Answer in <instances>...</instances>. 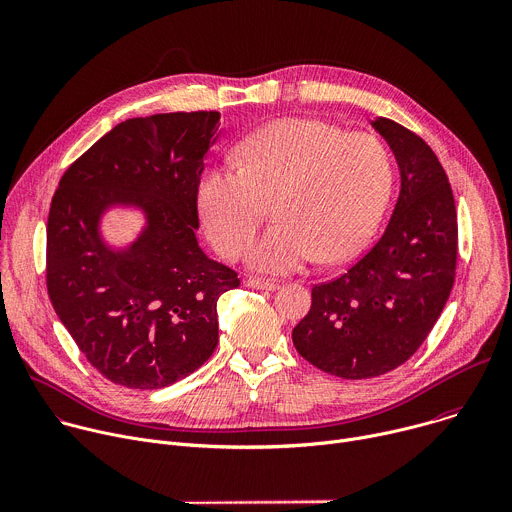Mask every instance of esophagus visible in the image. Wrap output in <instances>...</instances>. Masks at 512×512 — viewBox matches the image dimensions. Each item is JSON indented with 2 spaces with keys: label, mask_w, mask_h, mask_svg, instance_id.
I'll return each instance as SVG.
<instances>
[{
  "label": "esophagus",
  "mask_w": 512,
  "mask_h": 512,
  "mask_svg": "<svg viewBox=\"0 0 512 512\" xmlns=\"http://www.w3.org/2000/svg\"><path fill=\"white\" fill-rule=\"evenodd\" d=\"M247 285H249V287H255V289H267V291H273V289L279 287L277 281L263 279V277H249V279H247Z\"/></svg>",
  "instance_id": "obj_1"
}]
</instances>
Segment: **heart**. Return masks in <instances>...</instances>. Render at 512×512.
I'll use <instances>...</instances> for the list:
<instances>
[{"mask_svg": "<svg viewBox=\"0 0 512 512\" xmlns=\"http://www.w3.org/2000/svg\"><path fill=\"white\" fill-rule=\"evenodd\" d=\"M239 162L202 172L198 214L214 249L233 261L249 249L273 204L277 225L249 253V261L269 273L360 253L393 190L391 156L379 137L342 133L318 119L261 127L243 141Z\"/></svg>", "mask_w": 512, "mask_h": 512, "instance_id": "1", "label": "heart"}]
</instances>
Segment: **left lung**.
Returning <instances> with one entry per match:
<instances>
[{"label": "left lung", "mask_w": 512, "mask_h": 512, "mask_svg": "<svg viewBox=\"0 0 512 512\" xmlns=\"http://www.w3.org/2000/svg\"><path fill=\"white\" fill-rule=\"evenodd\" d=\"M401 170L383 237L346 273L312 287V308L291 332L296 350L340 379L385 375L423 344L456 279L458 216L452 186L429 145L379 117Z\"/></svg>", "instance_id": "left-lung-1"}]
</instances>
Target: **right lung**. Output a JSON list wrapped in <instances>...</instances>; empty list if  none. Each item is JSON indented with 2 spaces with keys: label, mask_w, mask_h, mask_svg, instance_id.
<instances>
[{
  "label": "right lung",
  "mask_w": 512,
  "mask_h": 512,
  "mask_svg": "<svg viewBox=\"0 0 512 512\" xmlns=\"http://www.w3.org/2000/svg\"><path fill=\"white\" fill-rule=\"evenodd\" d=\"M218 125L216 111L127 119L72 162L54 192L48 296L85 358L115 385H174L216 348V302L241 283L194 235L196 186ZM113 203L149 216L142 237L119 254L96 229Z\"/></svg>",
  "instance_id": "1"
}]
</instances>
